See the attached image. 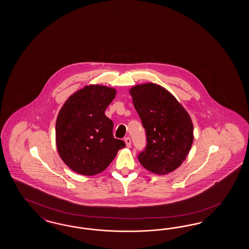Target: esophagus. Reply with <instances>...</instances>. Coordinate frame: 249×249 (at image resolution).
<instances>
[{"label":"esophagus","instance_id":"esophagus-1","mask_svg":"<svg viewBox=\"0 0 249 249\" xmlns=\"http://www.w3.org/2000/svg\"><path fill=\"white\" fill-rule=\"evenodd\" d=\"M124 141H125V143L127 145V147L130 148L131 147V140H130V138L127 137V138H125Z\"/></svg>","mask_w":249,"mask_h":249}]
</instances>
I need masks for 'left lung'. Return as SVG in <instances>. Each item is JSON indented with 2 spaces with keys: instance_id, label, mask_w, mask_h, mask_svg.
<instances>
[{
  "instance_id": "left-lung-1",
  "label": "left lung",
  "mask_w": 249,
  "mask_h": 249,
  "mask_svg": "<svg viewBox=\"0 0 249 249\" xmlns=\"http://www.w3.org/2000/svg\"><path fill=\"white\" fill-rule=\"evenodd\" d=\"M133 105L146 130L147 146L139 160L149 172L170 174L185 160L194 142V125L174 95L154 83L129 89Z\"/></svg>"
}]
</instances>
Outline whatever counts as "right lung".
<instances>
[{
    "label": "right lung",
    "instance_id": "add662e5",
    "mask_svg": "<svg viewBox=\"0 0 249 249\" xmlns=\"http://www.w3.org/2000/svg\"><path fill=\"white\" fill-rule=\"evenodd\" d=\"M117 91L89 85L71 95L55 123L56 148L62 160L76 174L92 176L103 172L125 142L114 138L113 122L105 115Z\"/></svg>",
    "mask_w": 249,
    "mask_h": 249
}]
</instances>
